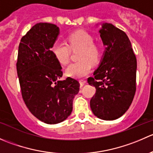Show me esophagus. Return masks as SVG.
<instances>
[{"mask_svg": "<svg viewBox=\"0 0 153 153\" xmlns=\"http://www.w3.org/2000/svg\"><path fill=\"white\" fill-rule=\"evenodd\" d=\"M79 83H80V85H81V86H83L84 84H86V81H85V80H80Z\"/></svg>", "mask_w": 153, "mask_h": 153, "instance_id": "obj_1", "label": "esophagus"}]
</instances>
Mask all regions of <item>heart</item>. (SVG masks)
<instances>
[{
	"instance_id": "heart-1",
	"label": "heart",
	"mask_w": 153,
	"mask_h": 153,
	"mask_svg": "<svg viewBox=\"0 0 153 153\" xmlns=\"http://www.w3.org/2000/svg\"><path fill=\"white\" fill-rule=\"evenodd\" d=\"M92 35L84 30H78L67 37V42L71 49L81 48L78 53V61L73 62L66 69V75L75 78H84L90 72L92 64H95L101 58V48L94 44ZM51 53L57 61L62 65L68 64L70 57V49L66 44L56 41L51 47Z\"/></svg>"
}]
</instances>
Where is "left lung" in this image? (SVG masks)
Segmentation results:
<instances>
[{"label":"left lung","instance_id":"1","mask_svg":"<svg viewBox=\"0 0 153 153\" xmlns=\"http://www.w3.org/2000/svg\"><path fill=\"white\" fill-rule=\"evenodd\" d=\"M99 33L106 47L94 77L87 80L96 89L90 107L98 118L112 121L122 116L132 104L136 90L137 61L124 31L105 23Z\"/></svg>","mask_w":153,"mask_h":153}]
</instances>
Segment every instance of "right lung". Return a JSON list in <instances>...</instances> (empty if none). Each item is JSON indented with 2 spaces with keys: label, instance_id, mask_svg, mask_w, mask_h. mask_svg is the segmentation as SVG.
Returning <instances> with one entry per match:
<instances>
[{
  "label": "right lung",
  "instance_id": "obj_1",
  "mask_svg": "<svg viewBox=\"0 0 153 153\" xmlns=\"http://www.w3.org/2000/svg\"><path fill=\"white\" fill-rule=\"evenodd\" d=\"M58 35L55 24H35L21 38L16 64L25 104L34 116L48 124L61 123L70 115L80 87L74 78L60 80L62 68L50 50Z\"/></svg>",
  "mask_w": 153,
  "mask_h": 153
}]
</instances>
